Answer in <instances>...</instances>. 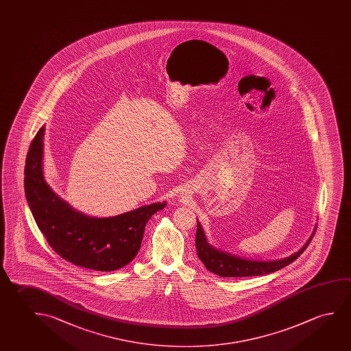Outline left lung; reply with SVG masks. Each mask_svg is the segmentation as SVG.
<instances>
[{"label": "left lung", "mask_w": 351, "mask_h": 351, "mask_svg": "<svg viewBox=\"0 0 351 351\" xmlns=\"http://www.w3.org/2000/svg\"><path fill=\"white\" fill-rule=\"evenodd\" d=\"M315 226L311 236L308 237L306 243L302 245L298 252L287 256L285 259L271 260V261H258V260L243 259L241 256H236L232 254L221 252L211 247L206 241L204 230L197 220V233H195V248L198 253V258L204 264L206 270L210 271L215 275L221 277H250V276H263L276 272L287 265L291 264L297 260L302 252L308 248V243L311 242L313 234L316 232Z\"/></svg>", "instance_id": "obj_1"}]
</instances>
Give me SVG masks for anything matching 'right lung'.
I'll list each match as a JSON object with an SVG mask.
<instances>
[{"label":"right lung","instance_id":"obj_1","mask_svg":"<svg viewBox=\"0 0 351 351\" xmlns=\"http://www.w3.org/2000/svg\"><path fill=\"white\" fill-rule=\"evenodd\" d=\"M43 135L38 130L27 152L25 197L51 248L71 264L95 271H115L131 263L141 248L146 223L164 203L143 205L112 217H92L73 209L43 178Z\"/></svg>","mask_w":351,"mask_h":351}]
</instances>
